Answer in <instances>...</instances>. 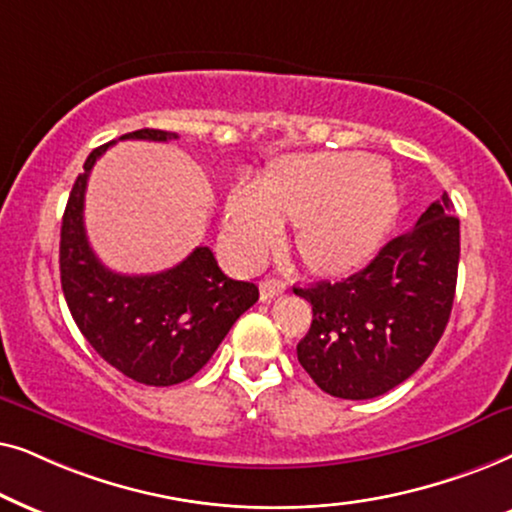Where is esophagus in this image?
I'll return each instance as SVG.
<instances>
[{"label":"esophagus","instance_id":"1","mask_svg":"<svg viewBox=\"0 0 512 512\" xmlns=\"http://www.w3.org/2000/svg\"><path fill=\"white\" fill-rule=\"evenodd\" d=\"M283 292H285V283L283 281H276V278H267V281L260 285L262 302H271V299L281 297Z\"/></svg>","mask_w":512,"mask_h":512}]
</instances>
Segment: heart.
Listing matches in <instances>:
<instances>
[{
	"label": "heart",
	"instance_id": "obj_1",
	"mask_svg": "<svg viewBox=\"0 0 512 512\" xmlns=\"http://www.w3.org/2000/svg\"><path fill=\"white\" fill-rule=\"evenodd\" d=\"M398 210L386 166L363 154H306L278 161L264 182H234L227 196V241L238 262H260L295 222L302 260L339 274L370 257Z\"/></svg>",
	"mask_w": 512,
	"mask_h": 512
}]
</instances>
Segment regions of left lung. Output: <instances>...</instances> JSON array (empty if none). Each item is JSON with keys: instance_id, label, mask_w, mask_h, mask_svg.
<instances>
[{"instance_id": "left-lung-1", "label": "left lung", "mask_w": 512, "mask_h": 512, "mask_svg": "<svg viewBox=\"0 0 512 512\" xmlns=\"http://www.w3.org/2000/svg\"><path fill=\"white\" fill-rule=\"evenodd\" d=\"M459 217L442 194L365 269L295 288L311 302L297 358L325 393L370 400L412 377L445 332L459 271Z\"/></svg>"}]
</instances>
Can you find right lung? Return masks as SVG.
Masks as SVG:
<instances>
[{"mask_svg":"<svg viewBox=\"0 0 512 512\" xmlns=\"http://www.w3.org/2000/svg\"><path fill=\"white\" fill-rule=\"evenodd\" d=\"M119 140H177V133L142 128ZM114 145L88 154L60 227V283L74 323L102 360L145 386L187 381L208 363L238 316L260 299L255 283L234 281L199 245L177 267L147 276L107 269L84 229V196L95 161Z\"/></svg>","mask_w":512,"mask_h":512,"instance_id":"obj_1","label":"right lung"}]
</instances>
